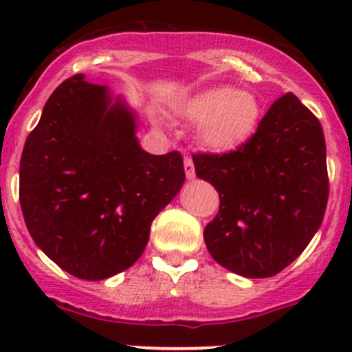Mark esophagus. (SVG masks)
Returning <instances> with one entry per match:
<instances>
[{
	"label": "esophagus",
	"instance_id": "1",
	"mask_svg": "<svg viewBox=\"0 0 352 352\" xmlns=\"http://www.w3.org/2000/svg\"><path fill=\"white\" fill-rule=\"evenodd\" d=\"M183 166H185V174L188 179H194L195 178V169H194V162H192L190 157H185L183 160Z\"/></svg>",
	"mask_w": 352,
	"mask_h": 352
}]
</instances>
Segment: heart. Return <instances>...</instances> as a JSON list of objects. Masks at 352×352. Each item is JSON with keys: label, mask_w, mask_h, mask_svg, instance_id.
<instances>
[{"label": "heart", "mask_w": 352, "mask_h": 352, "mask_svg": "<svg viewBox=\"0 0 352 352\" xmlns=\"http://www.w3.org/2000/svg\"><path fill=\"white\" fill-rule=\"evenodd\" d=\"M183 120L199 126V139L211 151H232L256 133L261 121L257 96L232 86H214L174 105Z\"/></svg>", "instance_id": "b5f03b06"}]
</instances>
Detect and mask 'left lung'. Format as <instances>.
<instances>
[{
	"label": "left lung",
	"instance_id": "8db88e82",
	"mask_svg": "<svg viewBox=\"0 0 352 352\" xmlns=\"http://www.w3.org/2000/svg\"><path fill=\"white\" fill-rule=\"evenodd\" d=\"M192 158L197 178L219 192V213L204 241L229 272L276 275L321 227L329 192L324 133L296 95L280 96L236 151Z\"/></svg>",
	"mask_w": 352,
	"mask_h": 352
}]
</instances>
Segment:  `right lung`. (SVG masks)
Returning a JSON list of instances; mask_svg holds the SVG:
<instances>
[{
  "instance_id": "1",
  "label": "right lung",
  "mask_w": 352,
  "mask_h": 352,
  "mask_svg": "<svg viewBox=\"0 0 352 352\" xmlns=\"http://www.w3.org/2000/svg\"><path fill=\"white\" fill-rule=\"evenodd\" d=\"M123 96L80 74L49 96L21 157L19 199L36 247L82 280L142 256L153 219L182 190L183 157L141 148Z\"/></svg>"
}]
</instances>
